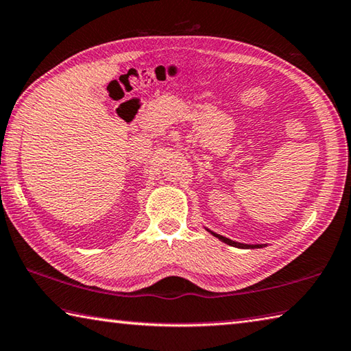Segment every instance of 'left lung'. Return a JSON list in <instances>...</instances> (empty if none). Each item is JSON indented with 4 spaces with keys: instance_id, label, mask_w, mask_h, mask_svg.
<instances>
[{
    "instance_id": "8db88e82",
    "label": "left lung",
    "mask_w": 351,
    "mask_h": 351,
    "mask_svg": "<svg viewBox=\"0 0 351 351\" xmlns=\"http://www.w3.org/2000/svg\"><path fill=\"white\" fill-rule=\"evenodd\" d=\"M208 230V228H207ZM210 233L213 234V237H216L218 239H221L222 242H226V244H228V245H232V247H238V248H261V247H265V244H241V242H237V241H232V239H228V238H226V237H221V234H218V233H215V232H212V230H208Z\"/></svg>"
}]
</instances>
